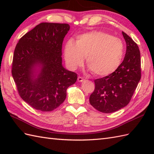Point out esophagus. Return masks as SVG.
Returning <instances> with one entry per match:
<instances>
[{"mask_svg": "<svg viewBox=\"0 0 154 154\" xmlns=\"http://www.w3.org/2000/svg\"><path fill=\"white\" fill-rule=\"evenodd\" d=\"M84 80L85 79H83V78L82 77H81V76H79V77H78V78H77V81H79V82H83Z\"/></svg>", "mask_w": 154, "mask_h": 154, "instance_id": "esophagus-1", "label": "esophagus"}]
</instances>
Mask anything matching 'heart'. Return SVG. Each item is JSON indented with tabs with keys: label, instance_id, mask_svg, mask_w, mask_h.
Instances as JSON below:
<instances>
[{
	"label": "heart",
	"instance_id": "1",
	"mask_svg": "<svg viewBox=\"0 0 154 154\" xmlns=\"http://www.w3.org/2000/svg\"><path fill=\"white\" fill-rule=\"evenodd\" d=\"M124 54V45L119 38L102 31H92L81 34L76 42L69 40L65 44L64 57L68 66L75 69L86 63L97 76L104 77L119 67Z\"/></svg>",
	"mask_w": 154,
	"mask_h": 154
}]
</instances>
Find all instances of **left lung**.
<instances>
[{
    "mask_svg": "<svg viewBox=\"0 0 154 154\" xmlns=\"http://www.w3.org/2000/svg\"><path fill=\"white\" fill-rule=\"evenodd\" d=\"M126 51L122 63L113 73L94 80L90 104L104 113L116 112L130 103L141 79V59L136 42L124 32Z\"/></svg>",
    "mask_w": 154,
    "mask_h": 154,
    "instance_id": "1",
    "label": "left lung"
}]
</instances>
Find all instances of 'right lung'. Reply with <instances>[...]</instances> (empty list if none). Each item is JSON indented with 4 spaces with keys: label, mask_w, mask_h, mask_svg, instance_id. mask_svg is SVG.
<instances>
[{
    "label": "right lung",
    "mask_w": 154,
    "mask_h": 154,
    "mask_svg": "<svg viewBox=\"0 0 154 154\" xmlns=\"http://www.w3.org/2000/svg\"><path fill=\"white\" fill-rule=\"evenodd\" d=\"M68 24L42 22L20 39L12 75L22 99L34 109L50 112L64 102L77 73L62 65V44Z\"/></svg>",
    "instance_id": "obj_1"
}]
</instances>
